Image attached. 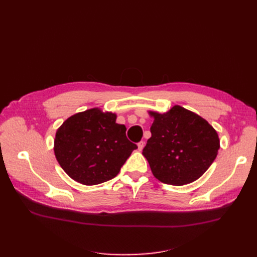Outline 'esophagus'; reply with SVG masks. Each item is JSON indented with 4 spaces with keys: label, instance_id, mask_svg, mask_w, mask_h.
Masks as SVG:
<instances>
[{
    "label": "esophagus",
    "instance_id": "1",
    "mask_svg": "<svg viewBox=\"0 0 257 257\" xmlns=\"http://www.w3.org/2000/svg\"><path fill=\"white\" fill-rule=\"evenodd\" d=\"M144 146H145V143L144 142H140L138 144V147H139V151H142L144 149Z\"/></svg>",
    "mask_w": 257,
    "mask_h": 257
}]
</instances>
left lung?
I'll list each match as a JSON object with an SVG mask.
<instances>
[{"label":"left lung","mask_w":257,"mask_h":257,"mask_svg":"<svg viewBox=\"0 0 257 257\" xmlns=\"http://www.w3.org/2000/svg\"><path fill=\"white\" fill-rule=\"evenodd\" d=\"M148 112L154 120L152 137L143 155L154 177L172 185H184L199 179L218 155L217 131L206 119L179 105L165 113Z\"/></svg>","instance_id":"left-lung-1"}]
</instances>
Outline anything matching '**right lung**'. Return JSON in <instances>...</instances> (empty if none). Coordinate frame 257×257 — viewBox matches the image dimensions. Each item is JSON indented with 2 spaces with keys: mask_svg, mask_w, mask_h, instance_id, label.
I'll use <instances>...</instances> for the list:
<instances>
[{
  "mask_svg": "<svg viewBox=\"0 0 257 257\" xmlns=\"http://www.w3.org/2000/svg\"><path fill=\"white\" fill-rule=\"evenodd\" d=\"M115 120V113L91 108L66 118L57 129L54 153L73 180L84 185L110 180L138 149L127 139L126 127Z\"/></svg>",
  "mask_w": 257,
  "mask_h": 257,
  "instance_id": "obj_1",
  "label": "right lung"
}]
</instances>
